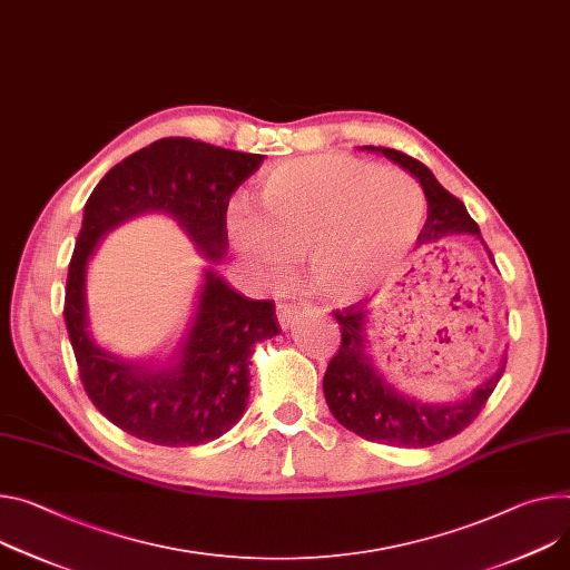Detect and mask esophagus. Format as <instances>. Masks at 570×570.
Masks as SVG:
<instances>
[{
    "label": "esophagus",
    "instance_id": "obj_1",
    "mask_svg": "<svg viewBox=\"0 0 570 570\" xmlns=\"http://www.w3.org/2000/svg\"><path fill=\"white\" fill-rule=\"evenodd\" d=\"M297 314H299V308L295 304H291V302H279L277 304V321L284 330L291 327L297 321Z\"/></svg>",
    "mask_w": 570,
    "mask_h": 570
}]
</instances>
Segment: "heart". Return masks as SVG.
Listing matches in <instances>:
<instances>
[{"label": "heart", "instance_id": "b5f03b06", "mask_svg": "<svg viewBox=\"0 0 570 570\" xmlns=\"http://www.w3.org/2000/svg\"><path fill=\"white\" fill-rule=\"evenodd\" d=\"M254 204L256 214L234 206L227 225L252 273L275 282L302 252L306 279L338 302L397 277L428 216L416 179L345 154L275 166Z\"/></svg>", "mask_w": 570, "mask_h": 570}]
</instances>
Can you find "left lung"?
Instances as JSON below:
<instances>
[{
	"label": "left lung",
	"instance_id": "obj_1",
	"mask_svg": "<svg viewBox=\"0 0 570 570\" xmlns=\"http://www.w3.org/2000/svg\"><path fill=\"white\" fill-rule=\"evenodd\" d=\"M368 149L382 151L386 159L419 177L428 197V220L419 236V245H434L443 236L461 232L480 234L478 223L465 212L461 199L448 193L425 164L391 147L368 145ZM332 314L341 327V345L325 371V400L334 419L366 441L397 448H428L443 443L480 416L504 373L502 364L487 384L459 404H423L397 393L375 373L368 354L364 352V304L356 302L345 308H336Z\"/></svg>",
	"mask_w": 570,
	"mask_h": 570
}]
</instances>
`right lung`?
<instances>
[{"label": "right lung", "mask_w": 570, "mask_h": 570, "mask_svg": "<svg viewBox=\"0 0 570 570\" xmlns=\"http://www.w3.org/2000/svg\"><path fill=\"white\" fill-rule=\"evenodd\" d=\"M262 161V154L161 138L109 170L86 202L68 266L63 318L90 402L140 441L188 448L232 430L249 395L252 345L279 334L275 306L271 299H247L209 271L179 366L145 373L92 343L86 330V258L101 234L145 212L170 214L206 256L218 258L227 247L229 197Z\"/></svg>", "instance_id": "right-lung-1"}]
</instances>
